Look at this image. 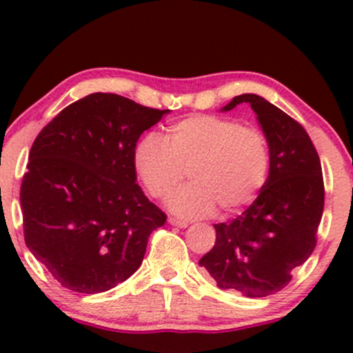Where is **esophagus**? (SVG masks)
<instances>
[{
  "label": "esophagus",
  "instance_id": "34e87169",
  "mask_svg": "<svg viewBox=\"0 0 353 353\" xmlns=\"http://www.w3.org/2000/svg\"><path fill=\"white\" fill-rule=\"evenodd\" d=\"M168 222H169V224H171V225H176V228H181V229H185V228H188V225H189L188 222L177 221V219H174V217H169Z\"/></svg>",
  "mask_w": 353,
  "mask_h": 353
}]
</instances>
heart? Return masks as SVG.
I'll return each mask as SVG.
<instances>
[{"mask_svg": "<svg viewBox=\"0 0 353 353\" xmlns=\"http://www.w3.org/2000/svg\"><path fill=\"white\" fill-rule=\"evenodd\" d=\"M141 181L152 197L163 199L184 181H192L168 205L181 217L239 212L247 208L269 174L267 137L254 125L219 116H192L169 129L168 139L149 134L134 154Z\"/></svg>", "mask_w": 353, "mask_h": 353, "instance_id": "obj_1", "label": "heart"}]
</instances>
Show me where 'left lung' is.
<instances>
[{
    "label": "left lung",
    "mask_w": 353,
    "mask_h": 353,
    "mask_svg": "<svg viewBox=\"0 0 353 353\" xmlns=\"http://www.w3.org/2000/svg\"><path fill=\"white\" fill-rule=\"evenodd\" d=\"M242 103L252 108L269 143V177L249 209L214 225L216 244L199 265L221 289L267 297L314 252L323 212L322 165L305 129L262 96H236L221 111Z\"/></svg>",
    "instance_id": "left-lung-1"
}]
</instances>
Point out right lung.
Instances as JSON below:
<instances>
[{
    "mask_svg": "<svg viewBox=\"0 0 353 353\" xmlns=\"http://www.w3.org/2000/svg\"><path fill=\"white\" fill-rule=\"evenodd\" d=\"M168 112L94 92L34 139L19 194L24 241L66 289L106 292L143 264L165 214L136 184V144Z\"/></svg>",
    "mask_w": 353,
    "mask_h": 353,
    "instance_id": "obj_1",
    "label": "right lung"
}]
</instances>
